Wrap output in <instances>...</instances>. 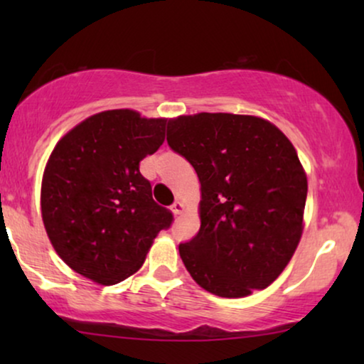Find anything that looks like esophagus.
Instances as JSON below:
<instances>
[{"instance_id": "1", "label": "esophagus", "mask_w": 364, "mask_h": 364, "mask_svg": "<svg viewBox=\"0 0 364 364\" xmlns=\"http://www.w3.org/2000/svg\"><path fill=\"white\" fill-rule=\"evenodd\" d=\"M183 208H186V207H183V203L177 200V202L173 203V205L171 207V210H172L173 215H181V213H183Z\"/></svg>"}]
</instances>
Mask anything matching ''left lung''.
Returning a JSON list of instances; mask_svg holds the SVG:
<instances>
[{
	"instance_id": "obj_1",
	"label": "left lung",
	"mask_w": 364,
	"mask_h": 364,
	"mask_svg": "<svg viewBox=\"0 0 364 364\" xmlns=\"http://www.w3.org/2000/svg\"><path fill=\"white\" fill-rule=\"evenodd\" d=\"M167 142L196 168L200 230L178 253L198 287L243 298L280 277L303 233L306 172L285 134L247 114L168 119Z\"/></svg>"
}]
</instances>
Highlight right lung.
Masks as SVG:
<instances>
[{"instance_id": "obj_1", "label": "right lung", "mask_w": 364, "mask_h": 364, "mask_svg": "<svg viewBox=\"0 0 364 364\" xmlns=\"http://www.w3.org/2000/svg\"><path fill=\"white\" fill-rule=\"evenodd\" d=\"M166 117L132 109L94 114L59 139L44 167L41 217L61 260L99 285L142 267L172 213L152 198L139 166L166 141Z\"/></svg>"}]
</instances>
